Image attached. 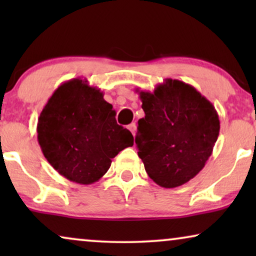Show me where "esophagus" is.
<instances>
[{
	"instance_id": "obj_1",
	"label": "esophagus",
	"mask_w": 256,
	"mask_h": 256,
	"mask_svg": "<svg viewBox=\"0 0 256 256\" xmlns=\"http://www.w3.org/2000/svg\"><path fill=\"white\" fill-rule=\"evenodd\" d=\"M128 129L132 132V135H135V132H136V124H129L128 126Z\"/></svg>"
}]
</instances>
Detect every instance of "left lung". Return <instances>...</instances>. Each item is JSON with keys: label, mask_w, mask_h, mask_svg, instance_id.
I'll list each match as a JSON object with an SVG mask.
<instances>
[{"label": "left lung", "mask_w": 256, "mask_h": 256, "mask_svg": "<svg viewBox=\"0 0 256 256\" xmlns=\"http://www.w3.org/2000/svg\"><path fill=\"white\" fill-rule=\"evenodd\" d=\"M138 94L146 116L138 120L135 143L146 174L162 188L188 183L205 166L218 138L214 106L176 79Z\"/></svg>", "instance_id": "obj_1"}]
</instances>
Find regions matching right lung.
Here are the masks:
<instances>
[{
	"mask_svg": "<svg viewBox=\"0 0 256 256\" xmlns=\"http://www.w3.org/2000/svg\"><path fill=\"white\" fill-rule=\"evenodd\" d=\"M37 134L54 169L82 185L99 180L112 158L134 144L132 132L116 124L104 93L80 78L54 90L38 118Z\"/></svg>",
	"mask_w": 256,
	"mask_h": 256,
	"instance_id": "1",
	"label": "right lung"
}]
</instances>
